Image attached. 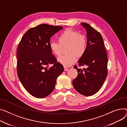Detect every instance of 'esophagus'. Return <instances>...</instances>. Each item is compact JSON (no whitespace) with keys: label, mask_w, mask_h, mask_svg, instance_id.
<instances>
[{"label":"esophagus","mask_w":127,"mask_h":127,"mask_svg":"<svg viewBox=\"0 0 127 127\" xmlns=\"http://www.w3.org/2000/svg\"><path fill=\"white\" fill-rule=\"evenodd\" d=\"M64 70L65 71H66L68 70V68H67V67L64 66Z\"/></svg>","instance_id":"34e87169"}]
</instances>
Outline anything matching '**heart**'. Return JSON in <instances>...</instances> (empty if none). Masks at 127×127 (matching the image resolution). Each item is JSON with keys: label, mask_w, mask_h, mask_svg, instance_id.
Listing matches in <instances>:
<instances>
[{"label": "heart", "mask_w": 127, "mask_h": 127, "mask_svg": "<svg viewBox=\"0 0 127 127\" xmlns=\"http://www.w3.org/2000/svg\"><path fill=\"white\" fill-rule=\"evenodd\" d=\"M58 41L51 42L50 49L54 55L59 56L62 54L63 48L68 46L66 52L68 54L57 59L58 62L64 66H69L75 63L77 56L82 57L87 50V41L86 37L71 29H67L59 35Z\"/></svg>", "instance_id": "heart-1"}]
</instances>
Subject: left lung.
Here are the masks:
<instances>
[{"instance_id":"8db88e82","label":"left lung","mask_w":127,"mask_h":127,"mask_svg":"<svg viewBox=\"0 0 127 127\" xmlns=\"http://www.w3.org/2000/svg\"><path fill=\"white\" fill-rule=\"evenodd\" d=\"M81 25L86 30L87 48L85 54L78 61L79 66L85 65L83 70L77 69L78 75L72 81L75 90L84 96H91L101 88L108 75V57L100 33L85 22Z\"/></svg>"}]
</instances>
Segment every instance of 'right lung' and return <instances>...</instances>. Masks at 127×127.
I'll return each instance as SVG.
<instances>
[{"label": "right lung", "instance_id": "right-lung-1", "mask_svg": "<svg viewBox=\"0 0 127 127\" xmlns=\"http://www.w3.org/2000/svg\"><path fill=\"white\" fill-rule=\"evenodd\" d=\"M63 28L41 24L32 28L22 36L17 51V71L21 84L37 98L49 95L57 77L64 71L50 49V38ZM50 64L53 65L49 67Z\"/></svg>", "mask_w": 127, "mask_h": 127}]
</instances>
